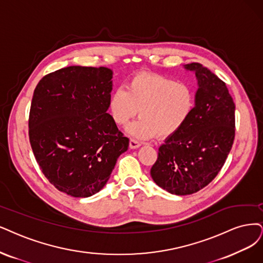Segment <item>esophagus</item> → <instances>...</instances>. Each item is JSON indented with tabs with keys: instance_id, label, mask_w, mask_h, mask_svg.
<instances>
[{
	"instance_id": "obj_1",
	"label": "esophagus",
	"mask_w": 263,
	"mask_h": 263,
	"mask_svg": "<svg viewBox=\"0 0 263 263\" xmlns=\"http://www.w3.org/2000/svg\"><path fill=\"white\" fill-rule=\"evenodd\" d=\"M141 145H142V144H141L139 141L134 140V139H130V142H129V146H130V148H131V149L139 148V147L141 146Z\"/></svg>"
}]
</instances>
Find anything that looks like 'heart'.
<instances>
[{"mask_svg": "<svg viewBox=\"0 0 263 263\" xmlns=\"http://www.w3.org/2000/svg\"><path fill=\"white\" fill-rule=\"evenodd\" d=\"M194 108L195 91L190 83L151 72L133 76L126 90L118 87L108 100L116 124H126L139 112L141 118L126 128L139 140L173 137L187 123Z\"/></svg>", "mask_w": 263, "mask_h": 263, "instance_id": "b5f03b06", "label": "heart"}]
</instances>
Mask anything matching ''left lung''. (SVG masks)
Returning <instances> with one entry per match:
<instances>
[{"mask_svg":"<svg viewBox=\"0 0 263 263\" xmlns=\"http://www.w3.org/2000/svg\"><path fill=\"white\" fill-rule=\"evenodd\" d=\"M194 71L198 89L190 120L158 149L151 169L154 182L174 195H190L207 186L224 164L235 137V104L226 83L201 64Z\"/></svg>","mask_w":263,"mask_h":263,"instance_id":"left-lung-1","label":"left lung"}]
</instances>
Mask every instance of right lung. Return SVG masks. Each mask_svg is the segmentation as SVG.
Listing matches in <instances>:
<instances>
[{"instance_id": "add662e5", "label": "right lung", "mask_w": 263, "mask_h": 263, "mask_svg": "<svg viewBox=\"0 0 263 263\" xmlns=\"http://www.w3.org/2000/svg\"><path fill=\"white\" fill-rule=\"evenodd\" d=\"M112 71L69 66L44 76L29 114V140L51 184L72 197H89L109 180L129 139L108 110Z\"/></svg>"}]
</instances>
